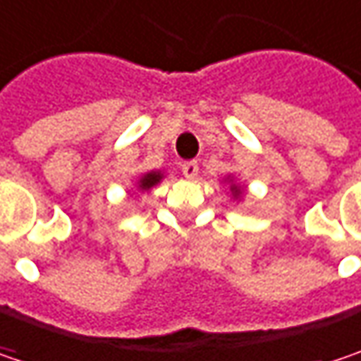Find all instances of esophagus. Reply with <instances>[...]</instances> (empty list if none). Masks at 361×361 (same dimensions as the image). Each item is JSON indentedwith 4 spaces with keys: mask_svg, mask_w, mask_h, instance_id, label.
Listing matches in <instances>:
<instances>
[{
    "mask_svg": "<svg viewBox=\"0 0 361 361\" xmlns=\"http://www.w3.org/2000/svg\"><path fill=\"white\" fill-rule=\"evenodd\" d=\"M181 171H183V176H185L188 180H194V178L198 176V163H196V161H185V163L181 165Z\"/></svg>",
    "mask_w": 361,
    "mask_h": 361,
    "instance_id": "esophagus-1",
    "label": "esophagus"
}]
</instances>
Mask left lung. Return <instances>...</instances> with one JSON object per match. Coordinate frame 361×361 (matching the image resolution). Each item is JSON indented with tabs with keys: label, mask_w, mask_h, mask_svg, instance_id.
<instances>
[{
	"label": "left lung",
	"mask_w": 361,
	"mask_h": 361,
	"mask_svg": "<svg viewBox=\"0 0 361 361\" xmlns=\"http://www.w3.org/2000/svg\"><path fill=\"white\" fill-rule=\"evenodd\" d=\"M223 181L224 183H228V194H231V198H233V200H237V202L245 200V185L235 180V176H231V173H228Z\"/></svg>",
	"instance_id": "8db88e82"
}]
</instances>
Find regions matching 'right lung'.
I'll return each mask as SVG.
<instances>
[{
	"mask_svg": "<svg viewBox=\"0 0 361 361\" xmlns=\"http://www.w3.org/2000/svg\"><path fill=\"white\" fill-rule=\"evenodd\" d=\"M165 180V171L163 169H153V171H147V173H142L140 178L137 180V192H151L157 183Z\"/></svg>",
	"mask_w": 361,
	"mask_h": 361,
	"instance_id": "right-lung-1",
	"label": "right lung"
}]
</instances>
